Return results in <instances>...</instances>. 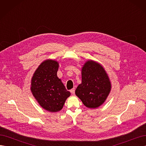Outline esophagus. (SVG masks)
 I'll return each instance as SVG.
<instances>
[{
  "instance_id": "esophagus-1",
  "label": "esophagus",
  "mask_w": 146,
  "mask_h": 146,
  "mask_svg": "<svg viewBox=\"0 0 146 146\" xmlns=\"http://www.w3.org/2000/svg\"><path fill=\"white\" fill-rule=\"evenodd\" d=\"M70 92H71L72 94H75V88H72V90H70Z\"/></svg>"
}]
</instances>
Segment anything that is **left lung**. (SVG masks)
I'll use <instances>...</instances> for the list:
<instances>
[{
	"instance_id": "8db88e82",
	"label": "left lung",
	"mask_w": 146,
	"mask_h": 146,
	"mask_svg": "<svg viewBox=\"0 0 146 146\" xmlns=\"http://www.w3.org/2000/svg\"><path fill=\"white\" fill-rule=\"evenodd\" d=\"M111 85L102 66L88 60L82 69V83L76 94L89 108H96L102 105L111 91Z\"/></svg>"
}]
</instances>
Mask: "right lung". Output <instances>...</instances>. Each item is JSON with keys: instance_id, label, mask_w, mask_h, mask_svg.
<instances>
[{"instance_id": "1", "label": "right lung", "mask_w": 146, "mask_h": 146, "mask_svg": "<svg viewBox=\"0 0 146 146\" xmlns=\"http://www.w3.org/2000/svg\"><path fill=\"white\" fill-rule=\"evenodd\" d=\"M59 63L46 60L38 66L31 80V91L41 107L50 112L59 111L70 96L63 83L57 77Z\"/></svg>"}]
</instances>
